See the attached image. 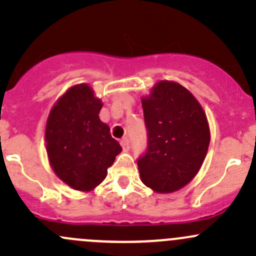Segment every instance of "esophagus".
I'll return each mask as SVG.
<instances>
[{"label":"esophagus","mask_w":256,"mask_h":256,"mask_svg":"<svg viewBox=\"0 0 256 256\" xmlns=\"http://www.w3.org/2000/svg\"><path fill=\"white\" fill-rule=\"evenodd\" d=\"M120 144H122V149H124L125 152H126V150H128V149H130V142H128V137H124V138H122V140H120Z\"/></svg>","instance_id":"1"}]
</instances>
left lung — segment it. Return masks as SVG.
Here are the masks:
<instances>
[{"instance_id": "1", "label": "left lung", "mask_w": 256, "mask_h": 256, "mask_svg": "<svg viewBox=\"0 0 256 256\" xmlns=\"http://www.w3.org/2000/svg\"><path fill=\"white\" fill-rule=\"evenodd\" d=\"M148 149L137 161L143 184L158 194L182 189L198 174L210 140L207 116L186 88L158 80L142 98Z\"/></svg>"}]
</instances>
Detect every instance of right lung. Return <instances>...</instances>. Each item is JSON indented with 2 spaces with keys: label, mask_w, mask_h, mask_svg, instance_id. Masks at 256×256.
I'll use <instances>...</instances> for the list:
<instances>
[{
  "label": "right lung",
  "mask_w": 256,
  "mask_h": 256,
  "mask_svg": "<svg viewBox=\"0 0 256 256\" xmlns=\"http://www.w3.org/2000/svg\"><path fill=\"white\" fill-rule=\"evenodd\" d=\"M102 101L89 84L70 88L55 102L46 124V149L58 179L89 192L107 177L108 167L122 150L100 120Z\"/></svg>",
  "instance_id": "1"
}]
</instances>
